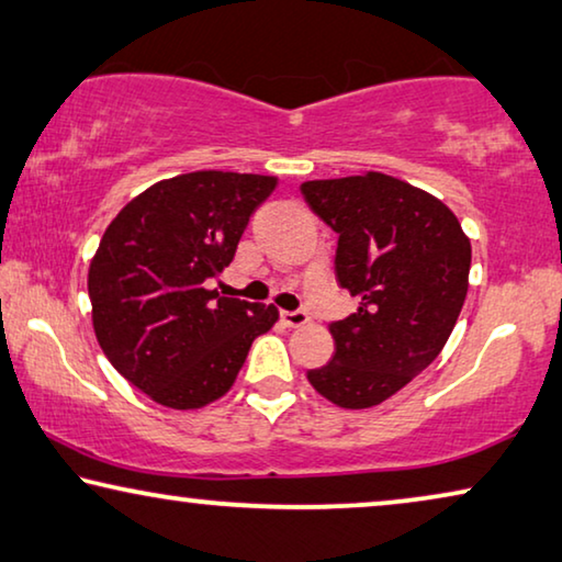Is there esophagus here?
Instances as JSON below:
<instances>
[{
    "label": "esophagus",
    "instance_id": "esophagus-1",
    "mask_svg": "<svg viewBox=\"0 0 562 562\" xmlns=\"http://www.w3.org/2000/svg\"><path fill=\"white\" fill-rule=\"evenodd\" d=\"M281 319L286 327H304V324H308V314L301 312V308H296V312H281Z\"/></svg>",
    "mask_w": 562,
    "mask_h": 562
}]
</instances>
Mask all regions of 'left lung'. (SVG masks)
<instances>
[{
	"label": "left lung",
	"mask_w": 562,
	"mask_h": 562,
	"mask_svg": "<svg viewBox=\"0 0 562 562\" xmlns=\"http://www.w3.org/2000/svg\"><path fill=\"white\" fill-rule=\"evenodd\" d=\"M339 235L335 271L360 299L331 322L335 355L306 378L339 408H372L420 375L451 337L469 289L471 243L434 194L382 172L301 184Z\"/></svg>",
	"instance_id": "8db88e82"
}]
</instances>
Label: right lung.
<instances>
[{
    "label": "right lung",
    "mask_w": 562,
    "mask_h": 562,
    "mask_svg": "<svg viewBox=\"0 0 562 562\" xmlns=\"http://www.w3.org/2000/svg\"><path fill=\"white\" fill-rule=\"evenodd\" d=\"M276 184L217 169L180 175L136 194L105 227L88 268L95 339L154 403L194 411L223 397L279 319L273 304L207 289Z\"/></svg>",
    "instance_id": "obj_1"
}]
</instances>
